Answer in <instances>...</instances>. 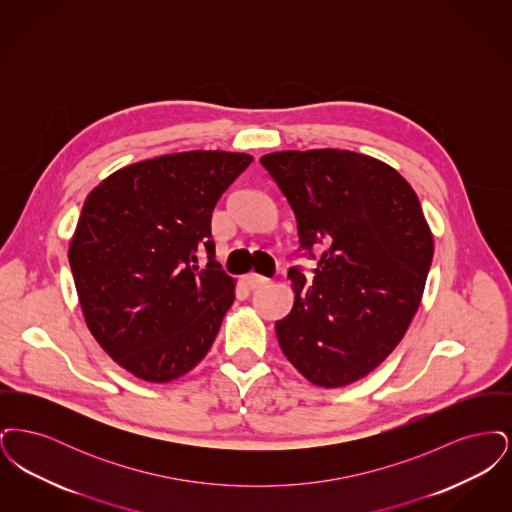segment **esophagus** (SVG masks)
<instances>
[{
	"instance_id": "1",
	"label": "esophagus",
	"mask_w": 512,
	"mask_h": 512,
	"mask_svg": "<svg viewBox=\"0 0 512 512\" xmlns=\"http://www.w3.org/2000/svg\"><path fill=\"white\" fill-rule=\"evenodd\" d=\"M245 282H247V286L251 288V290H261V288H265L270 284V280L265 278V276H259V274H255V272H251V274H247L245 276Z\"/></svg>"
}]
</instances>
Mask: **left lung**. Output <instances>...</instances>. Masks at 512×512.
Returning a JSON list of instances; mask_svg holds the SVG:
<instances>
[{"instance_id": "1", "label": "left lung", "mask_w": 512, "mask_h": 512, "mask_svg": "<svg viewBox=\"0 0 512 512\" xmlns=\"http://www.w3.org/2000/svg\"><path fill=\"white\" fill-rule=\"evenodd\" d=\"M297 220L299 244L324 251L313 276L290 268L293 309L274 324L280 349L320 388L349 386L380 365L413 320L434 236L411 184L349 149L261 157Z\"/></svg>"}]
</instances>
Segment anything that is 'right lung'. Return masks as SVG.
Returning <instances> with one entry per match:
<instances>
[{
	"label": "right lung",
	"mask_w": 512,
	"mask_h": 512,
	"mask_svg": "<svg viewBox=\"0 0 512 512\" xmlns=\"http://www.w3.org/2000/svg\"><path fill=\"white\" fill-rule=\"evenodd\" d=\"M251 161L220 149L169 153L122 167L86 197L69 244L78 303L132 376L167 384L211 349L236 290L215 261L211 217ZM203 248L210 263L199 269Z\"/></svg>",
	"instance_id": "add662e5"
}]
</instances>
